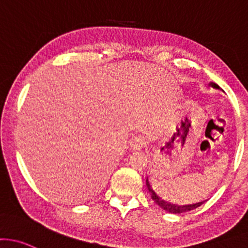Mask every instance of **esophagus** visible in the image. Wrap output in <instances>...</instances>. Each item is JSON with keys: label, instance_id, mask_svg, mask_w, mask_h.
<instances>
[{"label": "esophagus", "instance_id": "obj_1", "mask_svg": "<svg viewBox=\"0 0 248 248\" xmlns=\"http://www.w3.org/2000/svg\"><path fill=\"white\" fill-rule=\"evenodd\" d=\"M146 145V140L145 138L142 137H135L134 139H132L129 142V146L130 148L133 149V151H140V149H142L143 147Z\"/></svg>", "mask_w": 248, "mask_h": 248}]
</instances>
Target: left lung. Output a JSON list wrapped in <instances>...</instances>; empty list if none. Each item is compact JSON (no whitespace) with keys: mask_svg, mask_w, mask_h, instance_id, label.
I'll list each match as a JSON object with an SVG mask.
<instances>
[{"mask_svg":"<svg viewBox=\"0 0 248 248\" xmlns=\"http://www.w3.org/2000/svg\"><path fill=\"white\" fill-rule=\"evenodd\" d=\"M209 86L213 87V88H216V89H220V87L214 82L209 83ZM146 186H147V188H148L149 193H151V197H152V199L154 200V202L156 203L159 207H161L162 209H165V211L170 212V213H173V214H180V213H185V212H189V211H192V209L198 208L199 206L202 205V203L206 201V200L200 201V202L192 203V205H176V203H172V202H170V201H166L165 199H162V197H160V195L155 192L153 187H152V184H151V181H149L148 176H147V179H146Z\"/></svg>","mask_w":248,"mask_h":248,"instance_id":"obj_1","label":"left lung"}]
</instances>
